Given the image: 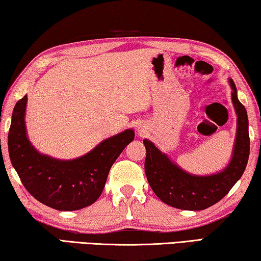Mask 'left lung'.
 Masks as SVG:
<instances>
[{
    "label": "left lung",
    "instance_id": "8db88e82",
    "mask_svg": "<svg viewBox=\"0 0 261 261\" xmlns=\"http://www.w3.org/2000/svg\"><path fill=\"white\" fill-rule=\"evenodd\" d=\"M231 100L237 114V133L231 161L221 172L209 176L191 174L174 164L149 140L144 171L149 185L164 203L184 211H202L219 202L244 173L250 155L249 119L244 105L238 100L237 89L229 79Z\"/></svg>",
    "mask_w": 261,
    "mask_h": 261
}]
</instances>
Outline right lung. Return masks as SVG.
Returning <instances> with one entry per match:
<instances>
[{"label": "right lung", "mask_w": 261, "mask_h": 261, "mask_svg": "<svg viewBox=\"0 0 261 261\" xmlns=\"http://www.w3.org/2000/svg\"><path fill=\"white\" fill-rule=\"evenodd\" d=\"M28 96L16 102L8 134L11 164L25 189L38 201L57 211H77L92 204L104 190L111 166L134 140L126 129L109 138L84 156L61 161L42 155L30 142L25 127Z\"/></svg>", "instance_id": "1"}]
</instances>
